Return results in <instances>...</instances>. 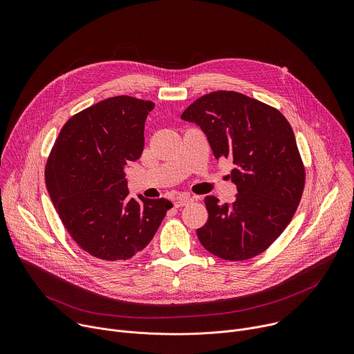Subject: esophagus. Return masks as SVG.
<instances>
[{"instance_id": "esophagus-1", "label": "esophagus", "mask_w": 354, "mask_h": 354, "mask_svg": "<svg viewBox=\"0 0 354 354\" xmlns=\"http://www.w3.org/2000/svg\"><path fill=\"white\" fill-rule=\"evenodd\" d=\"M192 200H193V198H192L190 196H187V194H180L179 197L175 198L174 205H175V207H183V206H187Z\"/></svg>"}]
</instances>
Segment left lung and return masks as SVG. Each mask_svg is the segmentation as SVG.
Instances as JSON below:
<instances>
[{"instance_id":"obj_1","label":"left lung","mask_w":354,"mask_h":354,"mask_svg":"<svg viewBox=\"0 0 354 354\" xmlns=\"http://www.w3.org/2000/svg\"><path fill=\"white\" fill-rule=\"evenodd\" d=\"M180 118L205 131L216 160L234 162L235 201L205 198L209 218L197 230L200 243L224 261L258 257L290 224L304 192L306 167L290 123L276 108L234 91L200 96Z\"/></svg>"}]
</instances>
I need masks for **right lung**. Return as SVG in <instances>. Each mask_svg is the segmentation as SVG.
Wrapping results in <instances>:
<instances>
[{"label": "right lung", "mask_w": 354, "mask_h": 354, "mask_svg": "<svg viewBox=\"0 0 354 354\" xmlns=\"http://www.w3.org/2000/svg\"><path fill=\"white\" fill-rule=\"evenodd\" d=\"M151 100H100L63 126L44 169L46 186L71 238L89 255L122 262L154 238L172 203L130 197L124 168L144 148Z\"/></svg>", "instance_id": "right-lung-1"}]
</instances>
